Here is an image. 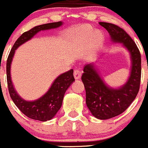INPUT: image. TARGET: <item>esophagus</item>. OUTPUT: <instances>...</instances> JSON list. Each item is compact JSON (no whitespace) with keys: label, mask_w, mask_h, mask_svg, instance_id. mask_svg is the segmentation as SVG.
I'll use <instances>...</instances> for the list:
<instances>
[{"label":"esophagus","mask_w":148,"mask_h":148,"mask_svg":"<svg viewBox=\"0 0 148 148\" xmlns=\"http://www.w3.org/2000/svg\"><path fill=\"white\" fill-rule=\"evenodd\" d=\"M81 77V73L79 70H75L74 71V78L75 80L80 79Z\"/></svg>","instance_id":"esophagus-1"}]
</instances>
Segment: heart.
Segmentation results:
<instances>
[{
  "mask_svg": "<svg viewBox=\"0 0 148 148\" xmlns=\"http://www.w3.org/2000/svg\"><path fill=\"white\" fill-rule=\"evenodd\" d=\"M86 29H87V30H88V33H89L90 32H91V29H90L88 27H86ZM102 36H101L100 34H99V33H96L95 36H94V38H93L92 41H91V52L96 51L99 49L101 43H102Z\"/></svg>",
  "mask_w": 148,
  "mask_h": 148,
  "instance_id": "1",
  "label": "heart"
}]
</instances>
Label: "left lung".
Returning <instances> with one entry per match:
<instances>
[{"instance_id":"obj_1","label":"left lung","mask_w":148,"mask_h":148,"mask_svg":"<svg viewBox=\"0 0 148 148\" xmlns=\"http://www.w3.org/2000/svg\"><path fill=\"white\" fill-rule=\"evenodd\" d=\"M109 33L113 43H122L131 58L130 75L119 88L105 84L94 63L84 66L81 80L86 89V103L94 117L106 120L124 112L134 100L140 89L141 79V54L132 38L117 25L99 22Z\"/></svg>"}]
</instances>
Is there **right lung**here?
I'll use <instances>...</instances> for the list:
<instances>
[{"instance_id": "right-lung-1", "label": "right lung", "mask_w": 148, "mask_h": 148, "mask_svg": "<svg viewBox=\"0 0 148 148\" xmlns=\"http://www.w3.org/2000/svg\"><path fill=\"white\" fill-rule=\"evenodd\" d=\"M62 25V22L44 24L34 27L29 31L24 33L15 42L7 59V84L10 97L21 112L29 119L40 121H47L55 116L62 106L64 93L75 81V78L73 76V70L71 69L69 71L59 75L54 80L47 92L40 98L34 101H27L17 94L11 78V64L15 54V51L21 45L30 40L40 31L55 29Z\"/></svg>"}]
</instances>
